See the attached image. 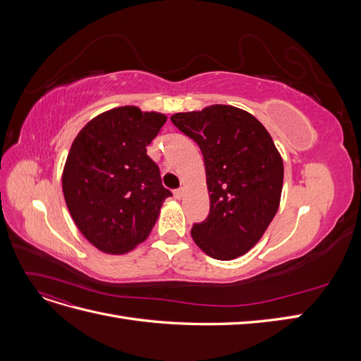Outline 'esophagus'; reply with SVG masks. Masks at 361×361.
<instances>
[{
    "label": "esophagus",
    "mask_w": 361,
    "mask_h": 361,
    "mask_svg": "<svg viewBox=\"0 0 361 361\" xmlns=\"http://www.w3.org/2000/svg\"><path fill=\"white\" fill-rule=\"evenodd\" d=\"M174 197H176L178 200H180V199L183 197V190H182V188H179V190L174 191Z\"/></svg>",
    "instance_id": "1"
}]
</instances>
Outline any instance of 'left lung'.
Here are the masks:
<instances>
[{"mask_svg":"<svg viewBox=\"0 0 361 361\" xmlns=\"http://www.w3.org/2000/svg\"><path fill=\"white\" fill-rule=\"evenodd\" d=\"M171 122L199 145L211 209L191 235L207 256L245 255L274 218L283 187V161L265 126L231 105L178 113Z\"/></svg>","mask_w":361,"mask_h":361,"instance_id":"8db88e82","label":"left lung"}]
</instances>
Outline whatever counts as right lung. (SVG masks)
<instances>
[{"mask_svg": "<svg viewBox=\"0 0 361 361\" xmlns=\"http://www.w3.org/2000/svg\"><path fill=\"white\" fill-rule=\"evenodd\" d=\"M166 120L118 106L73 140L63 170L64 200L80 232L104 253L122 255L143 243L171 195L146 149Z\"/></svg>", "mask_w": 361, "mask_h": 361, "instance_id": "right-lung-1", "label": "right lung"}]
</instances>
